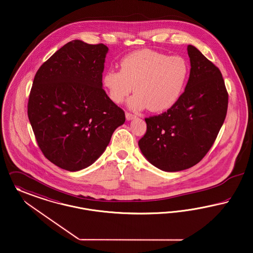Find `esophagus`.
<instances>
[{
	"label": "esophagus",
	"mask_w": 253,
	"mask_h": 253,
	"mask_svg": "<svg viewBox=\"0 0 253 253\" xmlns=\"http://www.w3.org/2000/svg\"><path fill=\"white\" fill-rule=\"evenodd\" d=\"M136 118V115L131 114V113H128V112H126V119L127 121H131L133 119Z\"/></svg>",
	"instance_id": "obj_1"
}]
</instances>
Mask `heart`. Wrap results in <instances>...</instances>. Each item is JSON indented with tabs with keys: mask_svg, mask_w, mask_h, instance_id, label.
I'll return each mask as SVG.
<instances>
[{
	"mask_svg": "<svg viewBox=\"0 0 253 253\" xmlns=\"http://www.w3.org/2000/svg\"><path fill=\"white\" fill-rule=\"evenodd\" d=\"M121 70L109 69L103 76V84L109 99L122 104L132 92L128 107L134 110L148 108L163 112L179 101L185 90L189 67L183 57L169 56L144 49L127 55Z\"/></svg>",
	"mask_w": 253,
	"mask_h": 253,
	"instance_id": "obj_1",
	"label": "heart"
}]
</instances>
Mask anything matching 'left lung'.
I'll return each mask as SVG.
<instances>
[{"label":"left lung","mask_w":253,"mask_h":253,"mask_svg":"<svg viewBox=\"0 0 253 253\" xmlns=\"http://www.w3.org/2000/svg\"><path fill=\"white\" fill-rule=\"evenodd\" d=\"M189 78L179 101L167 112L146 118L138 145L163 171L187 169L205 157L226 118L228 96L218 67L194 45H187Z\"/></svg>","instance_id":"1"}]
</instances>
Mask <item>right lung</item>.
Listing matches in <instances>:
<instances>
[{
    "mask_svg": "<svg viewBox=\"0 0 253 253\" xmlns=\"http://www.w3.org/2000/svg\"><path fill=\"white\" fill-rule=\"evenodd\" d=\"M107 52L103 43L71 41L34 77L28 119L43 155L68 171L91 166L126 121L103 89Z\"/></svg>",
    "mask_w": 253,
    "mask_h": 253,
    "instance_id": "add662e5",
    "label": "right lung"
}]
</instances>
